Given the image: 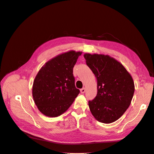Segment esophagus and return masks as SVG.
I'll return each mask as SVG.
<instances>
[{"mask_svg": "<svg viewBox=\"0 0 154 154\" xmlns=\"http://www.w3.org/2000/svg\"><path fill=\"white\" fill-rule=\"evenodd\" d=\"M85 91H86V89L85 88H82V89H81V92L82 94H84L85 92Z\"/></svg>", "mask_w": 154, "mask_h": 154, "instance_id": "34e87169", "label": "esophagus"}]
</instances>
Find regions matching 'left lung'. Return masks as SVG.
Returning a JSON list of instances; mask_svg holds the SVG:
<instances>
[{"instance_id": "left-lung-1", "label": "left lung", "mask_w": 154, "mask_h": 154, "mask_svg": "<svg viewBox=\"0 0 154 154\" xmlns=\"http://www.w3.org/2000/svg\"><path fill=\"white\" fill-rule=\"evenodd\" d=\"M84 57L97 81V96L88 101L90 112L97 121L112 123L131 104L135 92L133 78L120 62L109 55L85 53Z\"/></svg>"}]
</instances>
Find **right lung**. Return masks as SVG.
<instances>
[{"mask_svg":"<svg viewBox=\"0 0 154 154\" xmlns=\"http://www.w3.org/2000/svg\"><path fill=\"white\" fill-rule=\"evenodd\" d=\"M81 54V51H67L51 58L39 70L33 82L32 97L45 116L62 115L79 94L75 86L73 68Z\"/></svg>","mask_w":154,"mask_h":154,"instance_id":"add662e5","label":"right lung"}]
</instances>
